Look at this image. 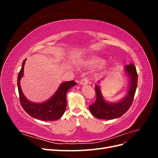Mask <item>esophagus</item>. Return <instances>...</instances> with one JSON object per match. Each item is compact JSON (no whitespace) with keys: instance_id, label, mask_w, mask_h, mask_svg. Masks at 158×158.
Segmentation results:
<instances>
[{"instance_id":"obj_1","label":"esophagus","mask_w":158,"mask_h":158,"mask_svg":"<svg viewBox=\"0 0 158 158\" xmlns=\"http://www.w3.org/2000/svg\"><path fill=\"white\" fill-rule=\"evenodd\" d=\"M88 82H89L88 79L87 78H85L80 81V84L85 85H87L88 84Z\"/></svg>"}]
</instances>
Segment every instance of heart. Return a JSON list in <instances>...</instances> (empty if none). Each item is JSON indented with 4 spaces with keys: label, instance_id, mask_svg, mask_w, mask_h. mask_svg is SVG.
<instances>
[{
    "label": "heart",
    "instance_id": "b5f03b06",
    "mask_svg": "<svg viewBox=\"0 0 158 158\" xmlns=\"http://www.w3.org/2000/svg\"><path fill=\"white\" fill-rule=\"evenodd\" d=\"M103 63L104 60L102 57L92 55L88 56V58L79 60L78 61V64L80 66L87 68L96 67V66H99L100 70H102L105 67V64Z\"/></svg>",
    "mask_w": 158,
    "mask_h": 158
}]
</instances>
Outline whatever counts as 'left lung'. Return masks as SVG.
<instances>
[{
  "label": "left lung",
  "mask_w": 158,
  "mask_h": 158,
  "mask_svg": "<svg viewBox=\"0 0 158 158\" xmlns=\"http://www.w3.org/2000/svg\"><path fill=\"white\" fill-rule=\"evenodd\" d=\"M125 72L129 78L128 91L125 96L117 102L106 101L99 85H95L96 101L89 106V111L95 117L106 120L117 118L125 113L131 106L137 88L138 74L135 66L132 63L125 66ZM100 82L101 80L98 81V83Z\"/></svg>",
  "instance_id": "1"
}]
</instances>
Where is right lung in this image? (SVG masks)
Segmentation results:
<instances>
[{"label": "right lung", "instance_id": "obj_1", "mask_svg": "<svg viewBox=\"0 0 158 158\" xmlns=\"http://www.w3.org/2000/svg\"><path fill=\"white\" fill-rule=\"evenodd\" d=\"M26 59L23 61L22 69L18 75V88L20 102L23 109L33 118L44 121L58 120L65 111L66 107V95L70 88L77 84L74 81L61 83L51 98L43 103H35L29 101L21 89L20 80L23 76V69Z\"/></svg>", "mask_w": 158, "mask_h": 158}]
</instances>
